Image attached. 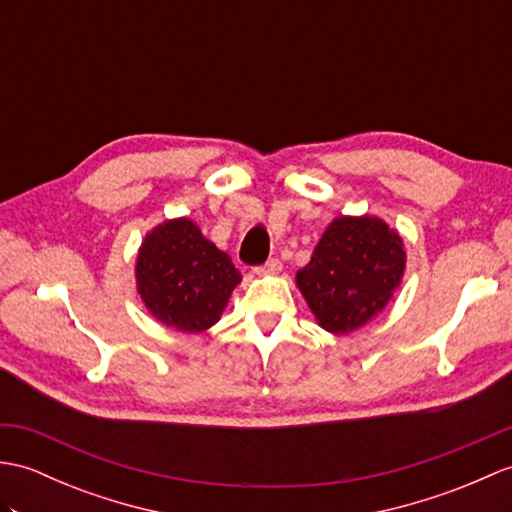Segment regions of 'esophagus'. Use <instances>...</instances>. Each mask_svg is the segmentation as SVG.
<instances>
[{"label": "esophagus", "instance_id": "34e87169", "mask_svg": "<svg viewBox=\"0 0 512 512\" xmlns=\"http://www.w3.org/2000/svg\"><path fill=\"white\" fill-rule=\"evenodd\" d=\"M281 270V261L277 259V257H272V259H268L264 266H259V268H255V272H259V275H264V272H268V275H277V272Z\"/></svg>", "mask_w": 512, "mask_h": 512}]
</instances>
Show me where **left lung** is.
<instances>
[{"mask_svg":"<svg viewBox=\"0 0 512 512\" xmlns=\"http://www.w3.org/2000/svg\"><path fill=\"white\" fill-rule=\"evenodd\" d=\"M406 253L403 242L379 218H336L320 237L310 264L296 272V285L318 325L349 334L375 318L399 288Z\"/></svg>","mask_w":512,"mask_h":512,"instance_id":"8db88e82","label":"left lung"}]
</instances>
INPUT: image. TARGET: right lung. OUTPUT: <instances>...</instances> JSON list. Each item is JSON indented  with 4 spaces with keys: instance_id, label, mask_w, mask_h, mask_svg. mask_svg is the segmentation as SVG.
<instances>
[{
    "instance_id": "1",
    "label": "right lung",
    "mask_w": 512,
    "mask_h": 512,
    "mask_svg": "<svg viewBox=\"0 0 512 512\" xmlns=\"http://www.w3.org/2000/svg\"><path fill=\"white\" fill-rule=\"evenodd\" d=\"M240 279L231 257L187 218L154 229L137 257L141 301L163 325L187 334L218 323Z\"/></svg>"
}]
</instances>
